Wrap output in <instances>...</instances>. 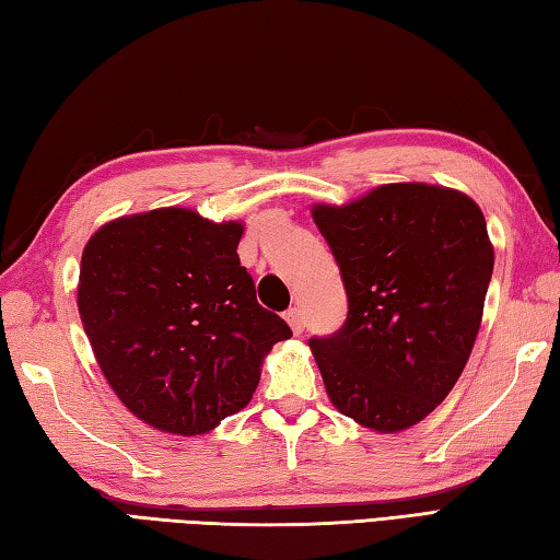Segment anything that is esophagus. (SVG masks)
<instances>
[{"mask_svg": "<svg viewBox=\"0 0 560 560\" xmlns=\"http://www.w3.org/2000/svg\"><path fill=\"white\" fill-rule=\"evenodd\" d=\"M287 323L291 325V329L295 331V335H301V331L305 329V319H303L301 307H289V311H287Z\"/></svg>", "mask_w": 560, "mask_h": 560, "instance_id": "1", "label": "esophagus"}]
</instances>
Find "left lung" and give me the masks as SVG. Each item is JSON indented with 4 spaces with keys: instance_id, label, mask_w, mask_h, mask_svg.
<instances>
[{
    "instance_id": "obj_1",
    "label": "left lung",
    "mask_w": 560,
    "mask_h": 560,
    "mask_svg": "<svg viewBox=\"0 0 560 560\" xmlns=\"http://www.w3.org/2000/svg\"><path fill=\"white\" fill-rule=\"evenodd\" d=\"M313 219L349 299L335 335L307 341L327 395L355 423L404 431L450 395L477 339L493 273L483 213L455 189L395 183Z\"/></svg>"
}]
</instances>
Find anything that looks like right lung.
Wrapping results in <instances>:
<instances>
[{"label": "right lung", "mask_w": 560, "mask_h": 560, "mask_svg": "<svg viewBox=\"0 0 560 560\" xmlns=\"http://www.w3.org/2000/svg\"><path fill=\"white\" fill-rule=\"evenodd\" d=\"M243 225L189 209L105 223L83 247L79 315L101 371L141 421L201 435L253 399L259 365L293 331L257 303Z\"/></svg>", "instance_id": "add662e5"}]
</instances>
